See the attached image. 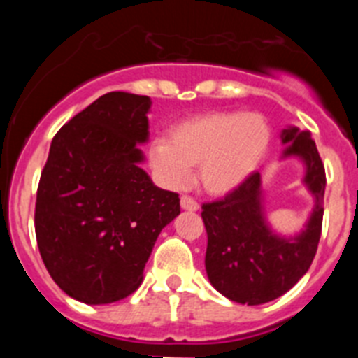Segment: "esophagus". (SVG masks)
I'll list each match as a JSON object with an SVG mask.
<instances>
[{"label":"esophagus","mask_w":358,"mask_h":358,"mask_svg":"<svg viewBox=\"0 0 358 358\" xmlns=\"http://www.w3.org/2000/svg\"><path fill=\"white\" fill-rule=\"evenodd\" d=\"M181 208L186 211H197L199 210V202L194 201L192 197L188 195H182L181 197Z\"/></svg>","instance_id":"obj_1"}]
</instances>
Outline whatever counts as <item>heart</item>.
<instances>
[{
	"instance_id": "heart-1",
	"label": "heart",
	"mask_w": 358,
	"mask_h": 358,
	"mask_svg": "<svg viewBox=\"0 0 358 358\" xmlns=\"http://www.w3.org/2000/svg\"><path fill=\"white\" fill-rule=\"evenodd\" d=\"M271 127L260 113H206L177 123L170 140L157 138L148 163L163 186L182 189L194 179L211 195H227L258 170L271 145Z\"/></svg>"
}]
</instances>
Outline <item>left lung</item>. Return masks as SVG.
<instances>
[{
    "label": "left lung",
    "mask_w": 358,
    "mask_h": 358,
    "mask_svg": "<svg viewBox=\"0 0 358 358\" xmlns=\"http://www.w3.org/2000/svg\"><path fill=\"white\" fill-rule=\"evenodd\" d=\"M280 138L285 145L281 159L301 161L303 185L314 197L299 233L283 236L268 226L258 172L224 199L202 206L208 280L222 296L242 305H264L292 289L312 265L321 238L327 176L315 141L308 131L294 125L283 129Z\"/></svg>",
    "instance_id": "obj_1"
}]
</instances>
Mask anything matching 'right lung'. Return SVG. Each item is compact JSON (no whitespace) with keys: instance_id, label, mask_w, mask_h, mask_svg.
Segmentation results:
<instances>
[{"instance_id":"right-lung-1","label":"right lung","mask_w":358,"mask_h":358,"mask_svg":"<svg viewBox=\"0 0 358 358\" xmlns=\"http://www.w3.org/2000/svg\"><path fill=\"white\" fill-rule=\"evenodd\" d=\"M150 98L113 91L57 132L41 173L36 236L50 276L69 297L107 305L131 296L179 195L141 169Z\"/></svg>"}]
</instances>
